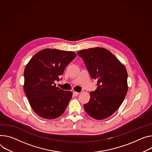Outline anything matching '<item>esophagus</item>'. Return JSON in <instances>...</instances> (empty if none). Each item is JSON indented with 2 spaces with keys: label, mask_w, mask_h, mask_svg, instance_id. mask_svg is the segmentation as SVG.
<instances>
[{
  "label": "esophagus",
  "mask_w": 152,
  "mask_h": 152,
  "mask_svg": "<svg viewBox=\"0 0 152 152\" xmlns=\"http://www.w3.org/2000/svg\"><path fill=\"white\" fill-rule=\"evenodd\" d=\"M79 93L78 92H76V91H73V95L75 96H77Z\"/></svg>",
  "instance_id": "obj_1"
}]
</instances>
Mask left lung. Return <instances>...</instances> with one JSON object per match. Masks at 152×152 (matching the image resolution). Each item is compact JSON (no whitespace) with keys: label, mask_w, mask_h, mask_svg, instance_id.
Instances as JSON below:
<instances>
[{"label":"left lung","mask_w":152,"mask_h":152,"mask_svg":"<svg viewBox=\"0 0 152 152\" xmlns=\"http://www.w3.org/2000/svg\"><path fill=\"white\" fill-rule=\"evenodd\" d=\"M77 54L83 59L91 77L98 80L97 89L90 92L84 109L95 119H105L116 111L127 94L126 68L115 55L103 48L82 50Z\"/></svg>","instance_id":"8db88e82"}]
</instances>
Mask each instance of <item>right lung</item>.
<instances>
[{"label": "right lung", "mask_w": 152, "mask_h": 152, "mask_svg": "<svg viewBox=\"0 0 152 152\" xmlns=\"http://www.w3.org/2000/svg\"><path fill=\"white\" fill-rule=\"evenodd\" d=\"M72 51L44 49L37 53L25 66L24 90L29 103L39 116L51 119L61 116L72 92L56 87L65 67L76 57Z\"/></svg>", "instance_id": "add662e5"}]
</instances>
